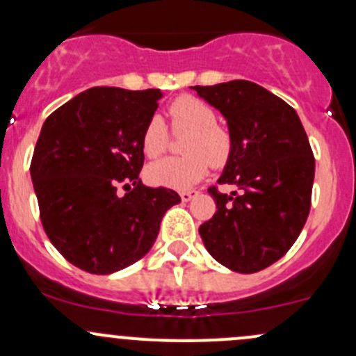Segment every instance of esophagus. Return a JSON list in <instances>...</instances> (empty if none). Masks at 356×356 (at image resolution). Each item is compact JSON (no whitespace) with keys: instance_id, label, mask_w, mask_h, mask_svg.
I'll use <instances>...</instances> for the list:
<instances>
[{"instance_id":"1","label":"esophagus","mask_w":356,"mask_h":356,"mask_svg":"<svg viewBox=\"0 0 356 356\" xmlns=\"http://www.w3.org/2000/svg\"><path fill=\"white\" fill-rule=\"evenodd\" d=\"M196 195H198V191H182L181 193V200L188 203V201H191Z\"/></svg>"}]
</instances>
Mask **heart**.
Masks as SVG:
<instances>
[{"label":"heart","mask_w":356,"mask_h":356,"mask_svg":"<svg viewBox=\"0 0 356 356\" xmlns=\"http://www.w3.org/2000/svg\"><path fill=\"white\" fill-rule=\"evenodd\" d=\"M175 132H189L184 158H163L146 168L152 184L168 189H188L207 175L208 165H222L231 152V138L217 127L215 111L198 98L181 96L168 110ZM168 129L160 115H153L145 125L141 145L146 156L155 158L165 152ZM211 161L208 162L207 160Z\"/></svg>","instance_id":"obj_1"}]
</instances>
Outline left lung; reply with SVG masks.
<instances>
[{"label": "left lung", "mask_w": 356, "mask_h": 356, "mask_svg": "<svg viewBox=\"0 0 356 356\" xmlns=\"http://www.w3.org/2000/svg\"><path fill=\"white\" fill-rule=\"evenodd\" d=\"M227 122L231 152L215 188L217 211L200 225L208 253L231 270L253 274L294 245L310 211L315 158L300 117L286 102L250 81L191 86Z\"/></svg>", "instance_id": "1"}]
</instances>
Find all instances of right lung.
I'll list each match as a JSON object with an SVG mask.
<instances>
[{"label":"right lung","mask_w":356,"mask_h":356,"mask_svg":"<svg viewBox=\"0 0 356 356\" xmlns=\"http://www.w3.org/2000/svg\"><path fill=\"white\" fill-rule=\"evenodd\" d=\"M160 89L91 88L44 120L31 179L53 246L89 274H113L155 245L165 211L181 203L167 188L139 179L143 131ZM124 184L128 191L118 195Z\"/></svg>","instance_id":"1"}]
</instances>
